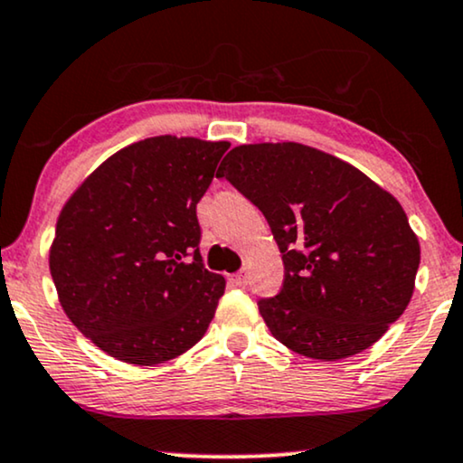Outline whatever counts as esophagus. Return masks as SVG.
Wrapping results in <instances>:
<instances>
[{
  "instance_id": "obj_1",
  "label": "esophagus",
  "mask_w": 463,
  "mask_h": 463,
  "mask_svg": "<svg viewBox=\"0 0 463 463\" xmlns=\"http://www.w3.org/2000/svg\"><path fill=\"white\" fill-rule=\"evenodd\" d=\"M232 283L238 285V287H244L246 285V272H238L232 276Z\"/></svg>"
}]
</instances>
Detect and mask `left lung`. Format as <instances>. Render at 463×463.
<instances>
[{
    "mask_svg": "<svg viewBox=\"0 0 463 463\" xmlns=\"http://www.w3.org/2000/svg\"><path fill=\"white\" fill-rule=\"evenodd\" d=\"M217 176L261 210L283 253V289L257 306L287 349L335 362L365 351L400 319L421 249L389 191L298 142L240 144Z\"/></svg>",
    "mask_w": 463,
    "mask_h": 463,
    "instance_id": "8db88e82",
    "label": "left lung"
}]
</instances>
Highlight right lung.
Returning a JSON list of instances; mask_svg holds the SVG:
<instances>
[{"mask_svg":"<svg viewBox=\"0 0 463 463\" xmlns=\"http://www.w3.org/2000/svg\"><path fill=\"white\" fill-rule=\"evenodd\" d=\"M227 148L146 137L65 202L48 255L52 283L70 321L110 357L164 364L206 334L225 279L203 268L195 208Z\"/></svg>","mask_w":463,"mask_h":463,"instance_id":"1","label":"right lung"}]
</instances>
